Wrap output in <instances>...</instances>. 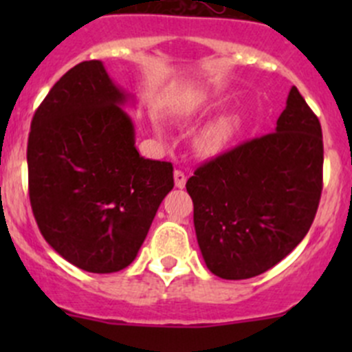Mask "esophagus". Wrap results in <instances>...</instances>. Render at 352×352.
Returning a JSON list of instances; mask_svg holds the SVG:
<instances>
[{"mask_svg":"<svg viewBox=\"0 0 352 352\" xmlns=\"http://www.w3.org/2000/svg\"><path fill=\"white\" fill-rule=\"evenodd\" d=\"M173 180H175L177 189H184V187H186V182H187V177L182 170H175V172H173Z\"/></svg>","mask_w":352,"mask_h":352,"instance_id":"1","label":"esophagus"}]
</instances>
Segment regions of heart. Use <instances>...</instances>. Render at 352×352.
I'll list each match as a JSON object with an SVG mask.
<instances>
[{"instance_id":"1","label":"heart","mask_w":352,"mask_h":352,"mask_svg":"<svg viewBox=\"0 0 352 352\" xmlns=\"http://www.w3.org/2000/svg\"><path fill=\"white\" fill-rule=\"evenodd\" d=\"M240 126H242V120L236 113H228V116L218 117L216 120H212L211 124L204 127L201 131L197 138V148L202 155L214 156L219 155L221 151H225L226 148L232 144V141L239 136ZM156 131L160 129L158 124L155 122Z\"/></svg>"}]
</instances>
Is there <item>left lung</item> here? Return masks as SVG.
Instances as JSON below:
<instances>
[{
  "instance_id": "left-lung-1",
  "label": "left lung",
  "mask_w": 352,
  "mask_h": 352,
  "mask_svg": "<svg viewBox=\"0 0 352 352\" xmlns=\"http://www.w3.org/2000/svg\"><path fill=\"white\" fill-rule=\"evenodd\" d=\"M322 166L320 122L291 87L274 133L219 155L187 180L209 271L235 281L281 262L314 223Z\"/></svg>"
}]
</instances>
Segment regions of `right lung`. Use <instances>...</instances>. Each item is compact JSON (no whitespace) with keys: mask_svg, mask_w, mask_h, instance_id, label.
I'll return each instance as SVG.
<instances>
[{"mask_svg":"<svg viewBox=\"0 0 352 352\" xmlns=\"http://www.w3.org/2000/svg\"><path fill=\"white\" fill-rule=\"evenodd\" d=\"M134 95L102 61H85L51 88L28 134V192L45 242L69 264L110 274L136 258L173 166L136 150Z\"/></svg>","mask_w":352,"mask_h":352,"instance_id":"1","label":"right lung"}]
</instances>
